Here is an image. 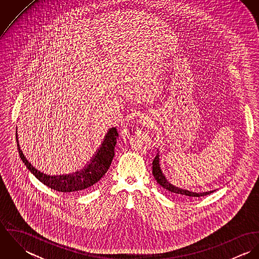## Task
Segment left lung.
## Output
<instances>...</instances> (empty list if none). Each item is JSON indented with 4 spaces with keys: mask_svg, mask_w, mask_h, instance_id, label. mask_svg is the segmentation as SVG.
I'll return each instance as SVG.
<instances>
[{
    "mask_svg": "<svg viewBox=\"0 0 259 259\" xmlns=\"http://www.w3.org/2000/svg\"><path fill=\"white\" fill-rule=\"evenodd\" d=\"M152 175L155 179V181L157 182V184L162 186L164 189L170 191L171 193L176 194V195H185V196H192V197H199V196H204L207 195L213 191H206V192H193L187 189H184L180 186H177L174 185L164 175L163 170L161 169V165H160V158H159V154L157 153L156 156L154 157L153 161H152Z\"/></svg>",
    "mask_w": 259,
    "mask_h": 259,
    "instance_id": "left-lung-1",
    "label": "left lung"
}]
</instances>
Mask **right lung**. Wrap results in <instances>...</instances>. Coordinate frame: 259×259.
Returning a JSON list of instances; mask_svg holds the SVG:
<instances>
[{"label":"right lung","instance_id":"1","mask_svg":"<svg viewBox=\"0 0 259 259\" xmlns=\"http://www.w3.org/2000/svg\"><path fill=\"white\" fill-rule=\"evenodd\" d=\"M16 135L20 157L27 166V168L41 184L60 192H77L97 184L105 176V174L108 171L111 165L114 155V147L116 145V139L118 137L116 128L111 127L107 133L101 147L87 166H84L80 170L75 171L74 174L50 176L39 171L28 160V158L25 156L22 148L20 147L18 133H16Z\"/></svg>","mask_w":259,"mask_h":259}]
</instances>
